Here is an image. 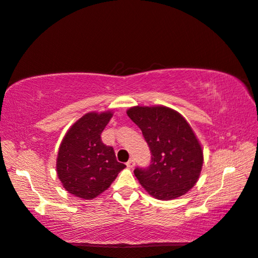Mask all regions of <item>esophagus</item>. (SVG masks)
Listing matches in <instances>:
<instances>
[{"mask_svg": "<svg viewBox=\"0 0 258 258\" xmlns=\"http://www.w3.org/2000/svg\"><path fill=\"white\" fill-rule=\"evenodd\" d=\"M127 167H128L129 169H133V168L135 167V161H134V160H133V159H130V160H129V161L127 162Z\"/></svg>", "mask_w": 258, "mask_h": 258, "instance_id": "1", "label": "esophagus"}]
</instances>
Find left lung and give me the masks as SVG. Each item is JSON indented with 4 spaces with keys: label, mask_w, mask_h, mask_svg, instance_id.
<instances>
[{
    "label": "left lung",
    "mask_w": 258,
    "mask_h": 258,
    "mask_svg": "<svg viewBox=\"0 0 258 258\" xmlns=\"http://www.w3.org/2000/svg\"><path fill=\"white\" fill-rule=\"evenodd\" d=\"M127 114L141 129L151 164L135 175L151 197L173 200L196 185L203 165L202 146L181 113L165 106H135Z\"/></svg>",
    "instance_id": "1"
}]
</instances>
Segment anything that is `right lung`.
<instances>
[{
	"instance_id": "add662e5",
	"label": "right lung",
	"mask_w": 258,
	"mask_h": 258,
	"mask_svg": "<svg viewBox=\"0 0 258 258\" xmlns=\"http://www.w3.org/2000/svg\"><path fill=\"white\" fill-rule=\"evenodd\" d=\"M112 111L87 112L67 130L56 159V172L65 190L84 200L97 198L125 168L112 147L102 144L101 133Z\"/></svg>"
}]
</instances>
